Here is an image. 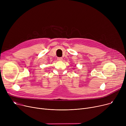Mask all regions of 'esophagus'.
<instances>
[{
    "label": "esophagus",
    "mask_w": 126,
    "mask_h": 126,
    "mask_svg": "<svg viewBox=\"0 0 126 126\" xmlns=\"http://www.w3.org/2000/svg\"><path fill=\"white\" fill-rule=\"evenodd\" d=\"M57 59H58V60H59V61H62V60H63L62 58H61V57H59V58H57Z\"/></svg>",
    "instance_id": "34e87169"
}]
</instances>
